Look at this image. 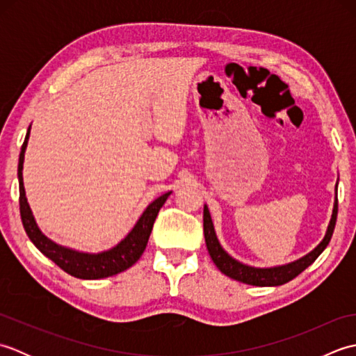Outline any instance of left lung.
Listing matches in <instances>:
<instances>
[{
	"label": "left lung",
	"instance_id": "left-lung-1",
	"mask_svg": "<svg viewBox=\"0 0 356 356\" xmlns=\"http://www.w3.org/2000/svg\"><path fill=\"white\" fill-rule=\"evenodd\" d=\"M337 191H338V182L335 185V202H334V209H332L330 222L327 225L326 234H324V237L320 243L316 245L311 252L300 257L297 260H293L291 263H284V264H277V266H269V268L249 266V264L238 261L237 259H234L232 255L226 252L223 246L220 245V241L217 238L213 218H211L209 209L205 205L203 207V232H205V241H207V248L211 259H213L216 266L220 269V272H223L225 275H228L229 278L237 280V282H241V283L252 284V286H280L291 282L292 278L301 274V272H303L307 266H311V264L318 259V255L329 245L332 234H334V229H335L337 214H338Z\"/></svg>",
	"mask_w": 356,
	"mask_h": 356
}]
</instances>
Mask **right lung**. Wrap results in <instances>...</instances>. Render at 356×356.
<instances>
[{
	"label": "right lung",
	"instance_id": "add662e5",
	"mask_svg": "<svg viewBox=\"0 0 356 356\" xmlns=\"http://www.w3.org/2000/svg\"><path fill=\"white\" fill-rule=\"evenodd\" d=\"M32 127V125H30ZM30 127L26 134L24 143L21 147L19 161H18V182H19V213L21 220L24 225V229L30 241L40 249V251L55 261L59 268L65 270L67 274H70L76 278L82 280H97V278H107L111 275H116L119 272H122L128 268H131L133 264L140 259L148 243L151 229L156 217L159 214V209L163 207L166 199L170 197L172 191H168L162 194L161 197L153 200L143 211L142 216L138 218V222L134 223L130 232L110 249H105L101 252H86L78 251L69 246L59 245L56 241L49 238L38 226L35 216L30 209V205L26 197L24 190V179H22V168H24V154L26 148L30 138Z\"/></svg>",
	"mask_w": 356,
	"mask_h": 356
}]
</instances>
